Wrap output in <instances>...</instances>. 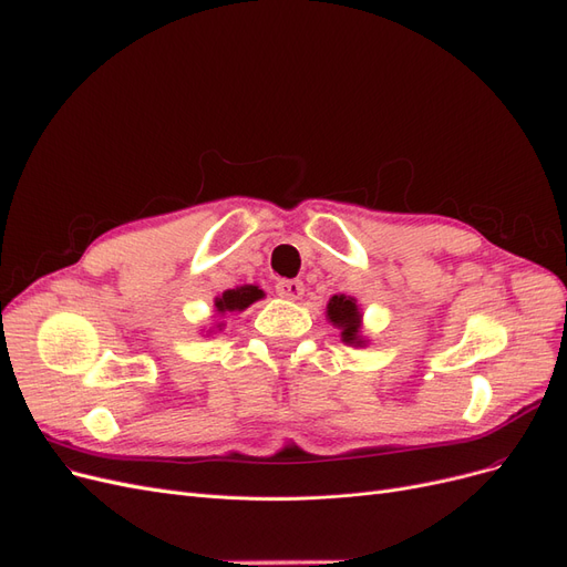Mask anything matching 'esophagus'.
<instances>
[{
	"label": "esophagus",
	"instance_id": "34e87169",
	"mask_svg": "<svg viewBox=\"0 0 567 567\" xmlns=\"http://www.w3.org/2000/svg\"><path fill=\"white\" fill-rule=\"evenodd\" d=\"M277 292L286 300H300L305 292V284L300 279H284L277 284Z\"/></svg>",
	"mask_w": 567,
	"mask_h": 567
}]
</instances>
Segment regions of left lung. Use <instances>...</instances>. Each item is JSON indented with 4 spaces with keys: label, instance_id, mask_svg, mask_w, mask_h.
Masks as SVG:
<instances>
[{
    "label": "left lung",
    "instance_id": "1",
    "mask_svg": "<svg viewBox=\"0 0 567 567\" xmlns=\"http://www.w3.org/2000/svg\"><path fill=\"white\" fill-rule=\"evenodd\" d=\"M328 321L342 330V342L347 344H353V347H362L365 344V339H362L360 334V319L362 313L355 305L353 298H347V296H332L330 302H328Z\"/></svg>",
    "mask_w": 567,
    "mask_h": 567
}]
</instances>
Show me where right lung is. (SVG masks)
Instances as JSON below:
<instances>
[{"instance_id":"add662e5","label":"right lung","mask_w":567,"mask_h":567,"mask_svg":"<svg viewBox=\"0 0 567 567\" xmlns=\"http://www.w3.org/2000/svg\"><path fill=\"white\" fill-rule=\"evenodd\" d=\"M265 292L258 286H239L233 290H225L223 296L216 298V311L218 313H228V311H244L246 307H251L256 300H260Z\"/></svg>"}]
</instances>
